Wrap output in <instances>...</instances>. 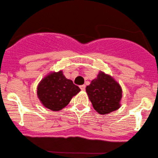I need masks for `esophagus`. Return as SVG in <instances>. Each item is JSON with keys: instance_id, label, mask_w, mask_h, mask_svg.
<instances>
[{"instance_id": "34e87169", "label": "esophagus", "mask_w": 158, "mask_h": 158, "mask_svg": "<svg viewBox=\"0 0 158 158\" xmlns=\"http://www.w3.org/2000/svg\"><path fill=\"white\" fill-rule=\"evenodd\" d=\"M80 89H81L82 91H84L85 89V85H80Z\"/></svg>"}]
</instances>
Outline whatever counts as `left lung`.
<instances>
[{
    "instance_id": "left-lung-1",
    "label": "left lung",
    "mask_w": 158,
    "mask_h": 158,
    "mask_svg": "<svg viewBox=\"0 0 158 158\" xmlns=\"http://www.w3.org/2000/svg\"><path fill=\"white\" fill-rule=\"evenodd\" d=\"M85 90L94 109L98 113L106 114L120 108L122 89L110 75L100 71L97 78L87 85Z\"/></svg>"
}]
</instances>
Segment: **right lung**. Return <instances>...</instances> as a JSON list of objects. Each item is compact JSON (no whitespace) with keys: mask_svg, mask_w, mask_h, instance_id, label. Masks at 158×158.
I'll list each match as a JSON object with an SVG mask.
<instances>
[{"mask_svg":"<svg viewBox=\"0 0 158 158\" xmlns=\"http://www.w3.org/2000/svg\"><path fill=\"white\" fill-rule=\"evenodd\" d=\"M80 91V88L71 80L66 78L60 70L50 73L41 80L37 88V94L45 107L52 111H59Z\"/></svg>","mask_w":158,"mask_h":158,"instance_id":"obj_1","label":"right lung"}]
</instances>
